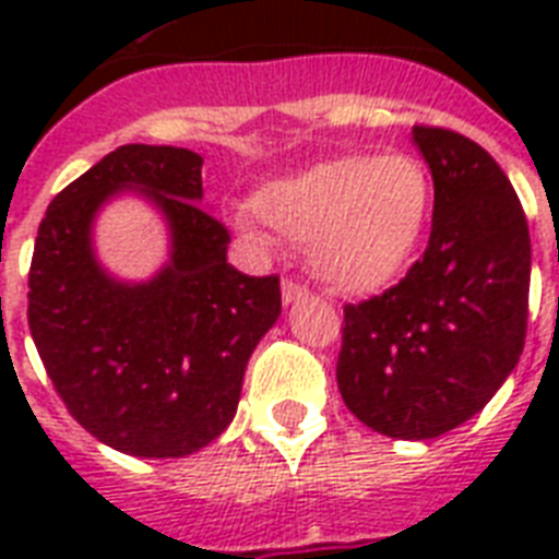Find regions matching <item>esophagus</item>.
Masks as SVG:
<instances>
[{
	"label": "esophagus",
	"instance_id": "34e87169",
	"mask_svg": "<svg viewBox=\"0 0 559 559\" xmlns=\"http://www.w3.org/2000/svg\"><path fill=\"white\" fill-rule=\"evenodd\" d=\"M307 296H310V289L296 284V281L287 278L281 284V298H284V305H298V301H305Z\"/></svg>",
	"mask_w": 559,
	"mask_h": 559
}]
</instances>
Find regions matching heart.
<instances>
[{
    "label": "heart",
    "instance_id": "heart-1",
    "mask_svg": "<svg viewBox=\"0 0 559 559\" xmlns=\"http://www.w3.org/2000/svg\"><path fill=\"white\" fill-rule=\"evenodd\" d=\"M432 177L412 153L336 156L266 182L252 197L254 217L293 243H307L310 270L328 287L371 296L415 261L432 217ZM237 228L266 243L261 226Z\"/></svg>",
    "mask_w": 559,
    "mask_h": 559
}]
</instances>
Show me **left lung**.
<instances>
[{"label": "left lung", "mask_w": 559, "mask_h": 559, "mask_svg": "<svg viewBox=\"0 0 559 559\" xmlns=\"http://www.w3.org/2000/svg\"><path fill=\"white\" fill-rule=\"evenodd\" d=\"M412 139L435 182L429 246L400 284L345 307L336 382L373 432L426 441L481 412L520 362L531 235L485 147L443 127Z\"/></svg>", "instance_id": "obj_1"}]
</instances>
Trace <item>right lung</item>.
Listing matches in <instances>:
<instances>
[{
  "mask_svg": "<svg viewBox=\"0 0 559 559\" xmlns=\"http://www.w3.org/2000/svg\"><path fill=\"white\" fill-rule=\"evenodd\" d=\"M121 190L169 219V263L139 285L91 249V223ZM200 200V153L124 144L57 193L34 243L28 328L46 373L86 432L139 459L191 455L231 424L246 362L281 316L278 275L237 272L228 228Z\"/></svg>",
  "mask_w": 559,
  "mask_h": 559,
  "instance_id": "add662e5",
  "label": "right lung"
}]
</instances>
